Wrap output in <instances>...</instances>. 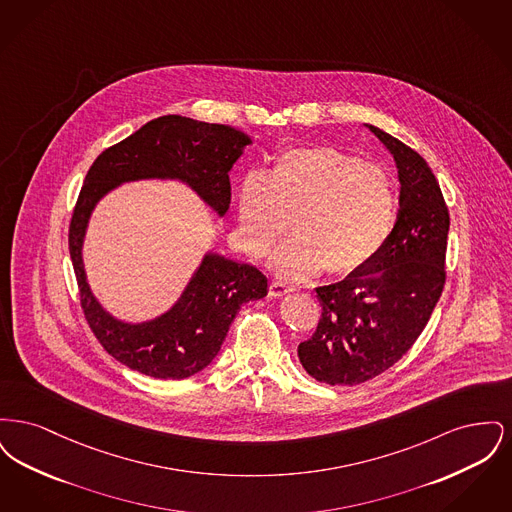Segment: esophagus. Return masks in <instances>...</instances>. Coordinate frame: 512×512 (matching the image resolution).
<instances>
[{"label":"esophagus","mask_w":512,"mask_h":512,"mask_svg":"<svg viewBox=\"0 0 512 512\" xmlns=\"http://www.w3.org/2000/svg\"><path fill=\"white\" fill-rule=\"evenodd\" d=\"M268 292H270L272 297H282V295H286V293L292 292V288H290V286H286L284 282L272 280V282H270V288H268Z\"/></svg>","instance_id":"34e87169"}]
</instances>
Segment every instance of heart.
Here are the masks:
<instances>
[{
    "mask_svg": "<svg viewBox=\"0 0 512 512\" xmlns=\"http://www.w3.org/2000/svg\"><path fill=\"white\" fill-rule=\"evenodd\" d=\"M397 217L390 174L330 146L293 147L270 172H251L240 188L238 220L244 247L263 257L288 230L272 267L292 280L324 268L349 274L386 245Z\"/></svg>",
    "mask_w": 512,
    "mask_h": 512,
    "instance_id": "1",
    "label": "heart"
}]
</instances>
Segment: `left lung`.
<instances>
[{"label":"left lung","mask_w":512,"mask_h":512,"mask_svg":"<svg viewBox=\"0 0 512 512\" xmlns=\"http://www.w3.org/2000/svg\"><path fill=\"white\" fill-rule=\"evenodd\" d=\"M401 182L399 213L380 253L341 282L320 286L317 332L297 347L303 368L330 386H357L395 365L422 334L445 286L449 211L428 163L388 132Z\"/></svg>","instance_id":"8db88e82"}]
</instances>
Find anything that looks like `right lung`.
I'll return each instance as SVG.
<instances>
[{
    "instance_id": "right-lung-1",
    "label": "right lung",
    "mask_w": 512,
    "mask_h": 512,
    "mask_svg": "<svg viewBox=\"0 0 512 512\" xmlns=\"http://www.w3.org/2000/svg\"><path fill=\"white\" fill-rule=\"evenodd\" d=\"M251 138L226 124L180 115L159 117L107 147L78 195L69 228V251L80 305L103 349L122 365L161 380H182L209 365L240 307L267 295L259 268L207 253L180 299L161 317L130 324L111 317L88 286L82 244L99 199L122 182L171 178L186 182L219 217L230 207L228 172Z\"/></svg>"
}]
</instances>
